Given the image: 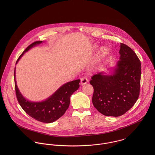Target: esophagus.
Listing matches in <instances>:
<instances>
[{
  "label": "esophagus",
  "instance_id": "obj_1",
  "mask_svg": "<svg viewBox=\"0 0 155 155\" xmlns=\"http://www.w3.org/2000/svg\"><path fill=\"white\" fill-rule=\"evenodd\" d=\"M88 79H87V78H85V77H84V78H81V85H84L87 84V83H88Z\"/></svg>",
  "mask_w": 155,
  "mask_h": 155
}]
</instances>
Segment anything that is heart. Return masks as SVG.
<instances>
[{"instance_id": "b5f03b06", "label": "heart", "mask_w": 155, "mask_h": 155, "mask_svg": "<svg viewBox=\"0 0 155 155\" xmlns=\"http://www.w3.org/2000/svg\"><path fill=\"white\" fill-rule=\"evenodd\" d=\"M93 48H94V49H97V46H94ZM107 54H108V51H107V50L106 49V48H102L100 50V51H99L98 57H99V58H100V59H101V58H104V57L107 55Z\"/></svg>"}]
</instances>
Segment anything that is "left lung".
Here are the masks:
<instances>
[{
	"instance_id": "1",
	"label": "left lung",
	"mask_w": 155,
	"mask_h": 155,
	"mask_svg": "<svg viewBox=\"0 0 155 155\" xmlns=\"http://www.w3.org/2000/svg\"><path fill=\"white\" fill-rule=\"evenodd\" d=\"M120 58L110 75L94 74L89 83L94 88L92 103L101 114L117 117L129 110L138 98L141 63L127 45L120 44Z\"/></svg>"
}]
</instances>
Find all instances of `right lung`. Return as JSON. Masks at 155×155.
<instances>
[{
	"instance_id": "1",
	"label": "right lung",
	"mask_w": 155,
	"mask_h": 155,
	"mask_svg": "<svg viewBox=\"0 0 155 155\" xmlns=\"http://www.w3.org/2000/svg\"><path fill=\"white\" fill-rule=\"evenodd\" d=\"M42 42L41 41H36L30 45L18 58L16 64L25 52ZM14 80L17 98L22 109L33 119L44 123L53 122L65 113L70 105V97L79 88L81 81L80 79H77L67 82L44 101L33 102L25 99L19 91L15 81V68L14 70Z\"/></svg>"
}]
</instances>
